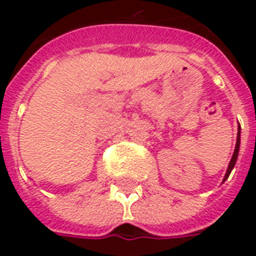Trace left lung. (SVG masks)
<instances>
[{
    "label": "left lung",
    "instance_id": "obj_1",
    "mask_svg": "<svg viewBox=\"0 0 256 256\" xmlns=\"http://www.w3.org/2000/svg\"><path fill=\"white\" fill-rule=\"evenodd\" d=\"M238 148H240V126H238V133H237V142H236V148H234V154H233V156H232V160L230 163H229V167H228L225 180L229 177V174H230L232 170H233V167H234V164H236L237 156H238ZM225 180H224V181H225Z\"/></svg>",
    "mask_w": 256,
    "mask_h": 256
}]
</instances>
